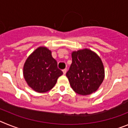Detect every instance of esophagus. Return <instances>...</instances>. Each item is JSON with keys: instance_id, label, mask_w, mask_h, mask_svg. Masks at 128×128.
I'll return each instance as SVG.
<instances>
[{"instance_id": "obj_1", "label": "esophagus", "mask_w": 128, "mask_h": 128, "mask_svg": "<svg viewBox=\"0 0 128 128\" xmlns=\"http://www.w3.org/2000/svg\"><path fill=\"white\" fill-rule=\"evenodd\" d=\"M63 74H64V75L66 74V68H65V69L63 70Z\"/></svg>"}]
</instances>
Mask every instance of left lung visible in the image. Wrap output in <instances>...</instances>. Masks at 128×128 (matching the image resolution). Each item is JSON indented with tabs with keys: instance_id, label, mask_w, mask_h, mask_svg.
Returning <instances> with one entry per match:
<instances>
[{
	"instance_id": "1",
	"label": "left lung",
	"mask_w": 128,
	"mask_h": 128,
	"mask_svg": "<svg viewBox=\"0 0 128 128\" xmlns=\"http://www.w3.org/2000/svg\"><path fill=\"white\" fill-rule=\"evenodd\" d=\"M72 63L66 76L75 92L87 96L98 90L104 79V68L95 52L84 48L72 52Z\"/></svg>"
}]
</instances>
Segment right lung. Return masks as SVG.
I'll use <instances>...</instances> for the list:
<instances>
[{"mask_svg": "<svg viewBox=\"0 0 128 128\" xmlns=\"http://www.w3.org/2000/svg\"><path fill=\"white\" fill-rule=\"evenodd\" d=\"M23 74L29 87L38 93H44L52 88L63 72L58 68L51 50L39 47L26 60Z\"/></svg>", "mask_w": 128, "mask_h": 128, "instance_id": "obj_1", "label": "right lung"}]
</instances>
